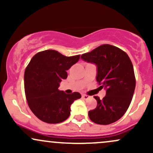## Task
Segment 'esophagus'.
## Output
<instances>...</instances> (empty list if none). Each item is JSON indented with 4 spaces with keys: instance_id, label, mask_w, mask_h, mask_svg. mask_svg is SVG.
<instances>
[{
    "instance_id": "34e87169",
    "label": "esophagus",
    "mask_w": 153,
    "mask_h": 153,
    "mask_svg": "<svg viewBox=\"0 0 153 153\" xmlns=\"http://www.w3.org/2000/svg\"><path fill=\"white\" fill-rule=\"evenodd\" d=\"M89 97H90V96H88V95H86V94H82V98L83 99H88Z\"/></svg>"
}]
</instances>
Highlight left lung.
<instances>
[{"label":"left lung","instance_id":"1","mask_svg":"<svg viewBox=\"0 0 153 153\" xmlns=\"http://www.w3.org/2000/svg\"><path fill=\"white\" fill-rule=\"evenodd\" d=\"M82 60L96 65V81L106 90L103 99L94 96L97 106L88 117L98 124H111L127 111L132 99L136 80L132 63L126 52L110 45H103L82 54Z\"/></svg>","mask_w":153,"mask_h":153}]
</instances>
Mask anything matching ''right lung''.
<instances>
[{"mask_svg": "<svg viewBox=\"0 0 153 153\" xmlns=\"http://www.w3.org/2000/svg\"><path fill=\"white\" fill-rule=\"evenodd\" d=\"M80 54L66 57L56 50L36 53L24 73V89L28 105L44 122L57 124L71 115V106L80 99L78 92L71 94L59 91V82L68 77L67 71L78 62Z\"/></svg>", "mask_w": 153, "mask_h": 153, "instance_id": "add662e5", "label": "right lung"}]
</instances>
